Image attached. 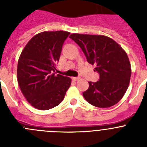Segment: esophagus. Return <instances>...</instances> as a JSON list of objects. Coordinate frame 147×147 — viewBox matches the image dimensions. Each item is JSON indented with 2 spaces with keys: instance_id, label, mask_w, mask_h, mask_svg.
<instances>
[{
  "instance_id": "1",
  "label": "esophagus",
  "mask_w": 147,
  "mask_h": 147,
  "mask_svg": "<svg viewBox=\"0 0 147 147\" xmlns=\"http://www.w3.org/2000/svg\"><path fill=\"white\" fill-rule=\"evenodd\" d=\"M80 79V77H72V80H74V81H77V80H79Z\"/></svg>"
}]
</instances>
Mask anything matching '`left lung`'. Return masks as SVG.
Returning <instances> with one entry per match:
<instances>
[{"mask_svg":"<svg viewBox=\"0 0 147 147\" xmlns=\"http://www.w3.org/2000/svg\"><path fill=\"white\" fill-rule=\"evenodd\" d=\"M90 64L96 66L99 80L89 82V88L83 93L87 102L95 107H112L123 98L129 86L132 70L125 51L119 44L105 35L72 34Z\"/></svg>","mask_w":147,"mask_h":147,"instance_id":"1","label":"left lung"}]
</instances>
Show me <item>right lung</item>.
<instances>
[{"label": "right lung", "mask_w": 147, "mask_h": 147, "mask_svg": "<svg viewBox=\"0 0 147 147\" xmlns=\"http://www.w3.org/2000/svg\"><path fill=\"white\" fill-rule=\"evenodd\" d=\"M69 34L65 31L40 32L22 51L17 68L18 85L34 108L46 110L57 106L71 86V78L53 73Z\"/></svg>", "instance_id": "add662e5"}]
</instances>
